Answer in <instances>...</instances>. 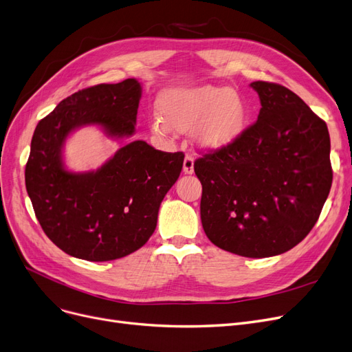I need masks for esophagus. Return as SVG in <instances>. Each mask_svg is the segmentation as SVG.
Segmentation results:
<instances>
[{
	"label": "esophagus",
	"mask_w": 352,
	"mask_h": 352,
	"mask_svg": "<svg viewBox=\"0 0 352 352\" xmlns=\"http://www.w3.org/2000/svg\"><path fill=\"white\" fill-rule=\"evenodd\" d=\"M182 171L186 174H192L194 173V157L187 155L184 158V164H182Z\"/></svg>",
	"instance_id": "34e87169"
}]
</instances>
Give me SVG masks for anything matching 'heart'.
Returning <instances> with one entry per match:
<instances>
[{
    "mask_svg": "<svg viewBox=\"0 0 352 352\" xmlns=\"http://www.w3.org/2000/svg\"><path fill=\"white\" fill-rule=\"evenodd\" d=\"M160 116L149 122L151 131L166 136L194 126V140L201 148L221 149L236 141L248 122V106L236 90L226 86H198L166 90L158 99Z\"/></svg>",
    "mask_w": 352,
    "mask_h": 352,
    "instance_id": "1",
    "label": "heart"
}]
</instances>
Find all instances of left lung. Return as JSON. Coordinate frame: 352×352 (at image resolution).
<instances>
[{"label":"left lung","instance_id":"1","mask_svg":"<svg viewBox=\"0 0 352 352\" xmlns=\"http://www.w3.org/2000/svg\"><path fill=\"white\" fill-rule=\"evenodd\" d=\"M250 87L257 120L230 145L194 162L201 181V223L217 248L244 257L282 254L315 226L332 184L325 122L292 90Z\"/></svg>","mask_w":352,"mask_h":352}]
</instances>
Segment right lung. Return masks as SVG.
I'll return each instance as SVG.
<instances>
[{
    "mask_svg": "<svg viewBox=\"0 0 352 352\" xmlns=\"http://www.w3.org/2000/svg\"><path fill=\"white\" fill-rule=\"evenodd\" d=\"M141 96L136 79L91 86L63 99L34 131L25 188L44 233L73 257L108 262L141 249L179 177L184 154L145 141L125 144L96 171L65 165V144L76 129L95 125L108 138H131Z\"/></svg>",
    "mask_w": 352,
    "mask_h": 352,
    "instance_id": "add662e5",
    "label": "right lung"
}]
</instances>
